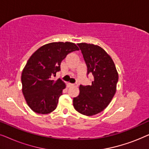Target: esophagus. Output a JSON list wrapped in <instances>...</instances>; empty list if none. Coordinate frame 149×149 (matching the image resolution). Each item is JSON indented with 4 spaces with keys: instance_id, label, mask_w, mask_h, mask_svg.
Returning a JSON list of instances; mask_svg holds the SVG:
<instances>
[{
    "instance_id": "1",
    "label": "esophagus",
    "mask_w": 149,
    "mask_h": 149,
    "mask_svg": "<svg viewBox=\"0 0 149 149\" xmlns=\"http://www.w3.org/2000/svg\"><path fill=\"white\" fill-rule=\"evenodd\" d=\"M78 85L77 83H68V87H77Z\"/></svg>"
}]
</instances>
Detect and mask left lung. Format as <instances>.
<instances>
[{"mask_svg": "<svg viewBox=\"0 0 149 149\" xmlns=\"http://www.w3.org/2000/svg\"><path fill=\"white\" fill-rule=\"evenodd\" d=\"M87 66V74L94 80L91 85L79 87V95L73 98V106L79 113L95 115L104 111L117 91L119 74L111 57L98 45L78 43Z\"/></svg>", "mask_w": 149, "mask_h": 149, "instance_id": "obj_1", "label": "left lung"}]
</instances>
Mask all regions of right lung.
Returning a JSON list of instances; mask_svg holds the SVG:
<instances>
[{
  "label": "right lung",
  "mask_w": 149,
  "mask_h": 149,
  "mask_svg": "<svg viewBox=\"0 0 149 149\" xmlns=\"http://www.w3.org/2000/svg\"><path fill=\"white\" fill-rule=\"evenodd\" d=\"M79 50L74 42H54L34 52L22 70V93L30 109L38 114H49L56 109L66 84L52 79L69 53Z\"/></svg>",
  "instance_id": "add662e5"
}]
</instances>
